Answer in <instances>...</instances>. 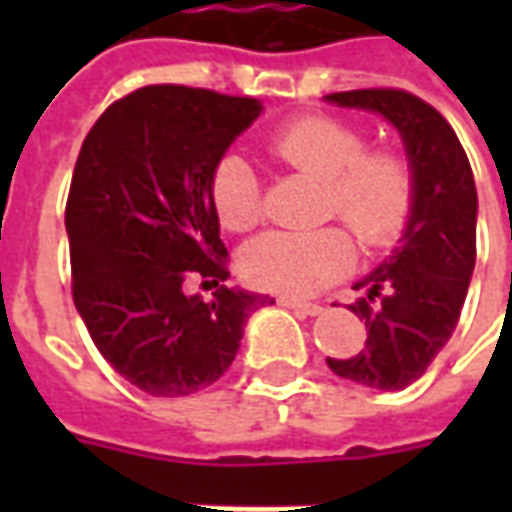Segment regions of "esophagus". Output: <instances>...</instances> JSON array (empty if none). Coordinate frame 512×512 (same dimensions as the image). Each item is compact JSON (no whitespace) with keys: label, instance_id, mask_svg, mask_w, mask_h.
<instances>
[{"label":"esophagus","instance_id":"1","mask_svg":"<svg viewBox=\"0 0 512 512\" xmlns=\"http://www.w3.org/2000/svg\"><path fill=\"white\" fill-rule=\"evenodd\" d=\"M282 307H288L296 315H321L323 307L321 304H310V301H299V299H277Z\"/></svg>","mask_w":512,"mask_h":512}]
</instances>
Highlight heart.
Here are the masks:
<instances>
[{"instance_id": "b5f03b06", "label": "heart", "mask_w": 512, "mask_h": 512, "mask_svg": "<svg viewBox=\"0 0 512 512\" xmlns=\"http://www.w3.org/2000/svg\"><path fill=\"white\" fill-rule=\"evenodd\" d=\"M268 153L323 180V211L340 216L365 249H386L406 233L417 175L395 147L367 150V134L343 117L304 115L277 128ZM208 197L224 230L244 233L260 222V183L238 153L216 161ZM356 260L354 238L340 224L318 230H271L241 252V274L252 288L279 296H312L343 279Z\"/></svg>"}]
</instances>
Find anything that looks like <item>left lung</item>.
Wrapping results in <instances>:
<instances>
[{
  "instance_id": "8db88e82",
  "label": "left lung",
  "mask_w": 512,
  "mask_h": 512,
  "mask_svg": "<svg viewBox=\"0 0 512 512\" xmlns=\"http://www.w3.org/2000/svg\"><path fill=\"white\" fill-rule=\"evenodd\" d=\"M329 104L384 115L403 136L417 175V202L400 244L356 290L348 310L365 321L356 356L326 359L334 373L373 389L414 384L458 326L477 257V189L461 139L417 95L370 87L326 95Z\"/></svg>"
}]
</instances>
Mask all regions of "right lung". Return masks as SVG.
Listing matches in <instances>:
<instances>
[{
    "mask_svg": "<svg viewBox=\"0 0 512 512\" xmlns=\"http://www.w3.org/2000/svg\"><path fill=\"white\" fill-rule=\"evenodd\" d=\"M249 95L147 84L84 136L65 230L73 304L95 348L153 397H186L233 365L244 323L268 299L222 285L227 246L208 180L260 115ZM200 278L211 302L186 297Z\"/></svg>",
    "mask_w": 512,
    "mask_h": 512,
    "instance_id": "right-lung-1",
    "label": "right lung"
}]
</instances>
